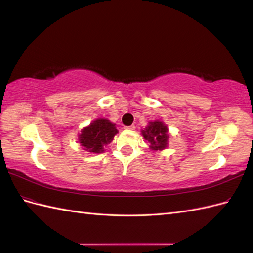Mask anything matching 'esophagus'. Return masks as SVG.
<instances>
[{
	"label": "esophagus",
	"mask_w": 253,
	"mask_h": 253,
	"mask_svg": "<svg viewBox=\"0 0 253 253\" xmlns=\"http://www.w3.org/2000/svg\"><path fill=\"white\" fill-rule=\"evenodd\" d=\"M125 128L128 129V131H134V129L136 128V126L134 125H132V126H125Z\"/></svg>",
	"instance_id": "1"
}]
</instances>
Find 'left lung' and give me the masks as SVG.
<instances>
[{"mask_svg": "<svg viewBox=\"0 0 253 253\" xmlns=\"http://www.w3.org/2000/svg\"><path fill=\"white\" fill-rule=\"evenodd\" d=\"M168 126L162 120H151L141 131L143 138L150 144L152 151H162L168 148L169 135Z\"/></svg>", "mask_w": 253, "mask_h": 253, "instance_id": "1", "label": "left lung"}]
</instances>
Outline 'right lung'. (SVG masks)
Here are the masks:
<instances>
[{"label":"right lung","instance_id":"right-lung-1","mask_svg":"<svg viewBox=\"0 0 253 253\" xmlns=\"http://www.w3.org/2000/svg\"><path fill=\"white\" fill-rule=\"evenodd\" d=\"M116 125L106 118H97L81 129L78 135L79 143L82 149L94 154L103 153L104 148L110 144L114 137L118 134Z\"/></svg>","mask_w":253,"mask_h":253}]
</instances>
